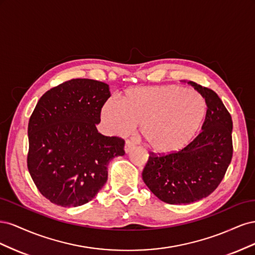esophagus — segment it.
<instances>
[{
  "instance_id": "1",
  "label": "esophagus",
  "mask_w": 255,
  "mask_h": 255,
  "mask_svg": "<svg viewBox=\"0 0 255 255\" xmlns=\"http://www.w3.org/2000/svg\"><path fill=\"white\" fill-rule=\"evenodd\" d=\"M135 148V142L133 140H127L125 144V151L126 153H128Z\"/></svg>"
}]
</instances>
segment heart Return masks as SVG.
<instances>
[{
    "label": "heart",
    "mask_w": 255,
    "mask_h": 255,
    "mask_svg": "<svg viewBox=\"0 0 255 255\" xmlns=\"http://www.w3.org/2000/svg\"><path fill=\"white\" fill-rule=\"evenodd\" d=\"M204 117L202 96L179 86L129 89L122 103L109 99L101 111L102 123L110 132L123 135L140 126L141 140L158 154L183 150L197 134Z\"/></svg>",
    "instance_id": "1"
}]
</instances>
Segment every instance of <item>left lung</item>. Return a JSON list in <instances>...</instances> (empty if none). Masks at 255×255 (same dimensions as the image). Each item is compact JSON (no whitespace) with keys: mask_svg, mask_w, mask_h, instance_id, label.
Masks as SVG:
<instances>
[{"mask_svg":"<svg viewBox=\"0 0 255 255\" xmlns=\"http://www.w3.org/2000/svg\"><path fill=\"white\" fill-rule=\"evenodd\" d=\"M205 99L207 106L202 130L179 152L150 153L142 180L159 200L169 204H189L218 187L233 155L230 113L210 88L188 82Z\"/></svg>","mask_w":255,"mask_h":255,"instance_id":"1","label":"left lung"}]
</instances>
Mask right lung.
I'll return each instance as SVG.
<instances>
[{
  "mask_svg": "<svg viewBox=\"0 0 255 255\" xmlns=\"http://www.w3.org/2000/svg\"><path fill=\"white\" fill-rule=\"evenodd\" d=\"M109 85L67 81L39 99L28 121L27 168L36 187L54 204L75 207L91 201L107 181V166L125 155V140L100 134Z\"/></svg>",
  "mask_w": 255,
  "mask_h": 255,
  "instance_id": "right-lung-1",
  "label": "right lung"
}]
</instances>
